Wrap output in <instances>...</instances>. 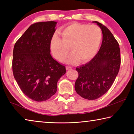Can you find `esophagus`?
Returning a JSON list of instances; mask_svg holds the SVG:
<instances>
[{"instance_id":"obj_1","label":"esophagus","mask_w":134,"mask_h":134,"mask_svg":"<svg viewBox=\"0 0 134 134\" xmlns=\"http://www.w3.org/2000/svg\"><path fill=\"white\" fill-rule=\"evenodd\" d=\"M66 69H67V70H71V69H72V67H70V66H67Z\"/></svg>"}]
</instances>
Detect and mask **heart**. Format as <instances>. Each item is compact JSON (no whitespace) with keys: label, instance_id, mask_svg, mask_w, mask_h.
Masks as SVG:
<instances>
[{"label":"heart","instance_id":"heart-1","mask_svg":"<svg viewBox=\"0 0 134 134\" xmlns=\"http://www.w3.org/2000/svg\"><path fill=\"white\" fill-rule=\"evenodd\" d=\"M62 38L53 35L50 41V49L57 60L63 61L69 54L68 63L80 60L86 63L91 60L99 51L102 38L101 29L96 25L75 23L65 27L61 31Z\"/></svg>","mask_w":134,"mask_h":134}]
</instances>
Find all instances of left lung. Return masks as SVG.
Listing matches in <instances>:
<instances>
[{
  "instance_id": "left-lung-1",
  "label": "left lung",
  "mask_w": 134,
  "mask_h": 134,
  "mask_svg": "<svg viewBox=\"0 0 134 134\" xmlns=\"http://www.w3.org/2000/svg\"><path fill=\"white\" fill-rule=\"evenodd\" d=\"M103 40L100 48L89 62L76 67L79 77L74 88L83 98L95 100L107 92L118 74L121 64L119 44L111 32L99 22Z\"/></svg>"
}]
</instances>
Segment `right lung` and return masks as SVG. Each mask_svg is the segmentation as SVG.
I'll list each match as a JSON object with an SVG mask.
<instances>
[{
    "instance_id": "right-lung-1",
    "label": "right lung",
    "mask_w": 134,
    "mask_h": 134,
    "mask_svg": "<svg viewBox=\"0 0 134 134\" xmlns=\"http://www.w3.org/2000/svg\"><path fill=\"white\" fill-rule=\"evenodd\" d=\"M57 22L32 24L15 43L12 70L24 93L37 102L45 101L55 93L57 82L65 67L52 57L50 41Z\"/></svg>"
}]
</instances>
